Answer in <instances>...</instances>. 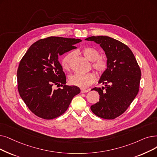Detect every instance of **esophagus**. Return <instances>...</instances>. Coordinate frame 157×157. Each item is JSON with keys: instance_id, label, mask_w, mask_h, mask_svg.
Wrapping results in <instances>:
<instances>
[{"instance_id": "34e87169", "label": "esophagus", "mask_w": 157, "mask_h": 157, "mask_svg": "<svg viewBox=\"0 0 157 157\" xmlns=\"http://www.w3.org/2000/svg\"><path fill=\"white\" fill-rule=\"evenodd\" d=\"M88 92V90H86V89H81V93H86Z\"/></svg>"}]
</instances>
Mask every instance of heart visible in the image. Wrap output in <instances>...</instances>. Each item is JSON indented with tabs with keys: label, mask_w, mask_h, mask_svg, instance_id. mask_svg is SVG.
Here are the masks:
<instances>
[{
	"label": "heart",
	"mask_w": 157,
	"mask_h": 157,
	"mask_svg": "<svg viewBox=\"0 0 157 157\" xmlns=\"http://www.w3.org/2000/svg\"><path fill=\"white\" fill-rule=\"evenodd\" d=\"M81 53L88 60L92 62V66L99 74L103 73L107 67L106 61L99 57V52L93 47H86L81 51ZM74 55V52L67 54L62 61V65L65 70L70 69V62ZM95 80V75L90 72L86 74H74L69 77V83L72 85L81 88H86L91 85Z\"/></svg>",
	"instance_id": "1"
}]
</instances>
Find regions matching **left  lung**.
<instances>
[{
    "label": "left lung",
    "instance_id": "8db88e82",
    "mask_svg": "<svg viewBox=\"0 0 157 157\" xmlns=\"http://www.w3.org/2000/svg\"><path fill=\"white\" fill-rule=\"evenodd\" d=\"M98 44L105 51L107 67L99 83L105 86L95 87L99 101L90 106L92 112L105 119H113L123 113L139 92L141 71L133 53L119 41L106 36L85 39Z\"/></svg>",
    "mask_w": 157,
    "mask_h": 157
}]
</instances>
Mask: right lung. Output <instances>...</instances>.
I'll use <instances>...</instances> for the list:
<instances>
[{
	"label": "right lung",
	"instance_id": "1",
	"mask_svg": "<svg viewBox=\"0 0 157 157\" xmlns=\"http://www.w3.org/2000/svg\"><path fill=\"white\" fill-rule=\"evenodd\" d=\"M80 39L51 36L31 45L19 63L18 90L29 110L38 117L52 119L69 108L79 88L68 86L59 56L76 49ZM62 86L53 90L54 86Z\"/></svg>",
	"mask_w": 157,
	"mask_h": 157
}]
</instances>
